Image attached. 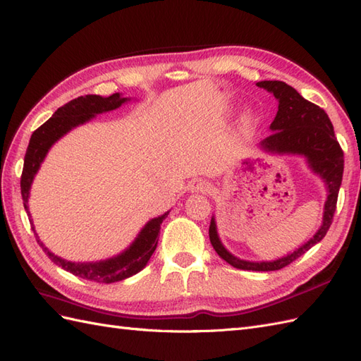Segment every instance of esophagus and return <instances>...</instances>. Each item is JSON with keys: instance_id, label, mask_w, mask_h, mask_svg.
Segmentation results:
<instances>
[{"instance_id": "34e87169", "label": "esophagus", "mask_w": 361, "mask_h": 361, "mask_svg": "<svg viewBox=\"0 0 361 361\" xmlns=\"http://www.w3.org/2000/svg\"><path fill=\"white\" fill-rule=\"evenodd\" d=\"M190 192H207L209 190V183L205 180H193L189 186Z\"/></svg>"}]
</instances>
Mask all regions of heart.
<instances>
[{"mask_svg":"<svg viewBox=\"0 0 361 361\" xmlns=\"http://www.w3.org/2000/svg\"><path fill=\"white\" fill-rule=\"evenodd\" d=\"M252 118H254V110L251 109V107H245L243 110H242V116H240V123L243 127H246V126H250V122L252 121Z\"/></svg>","mask_w":361,"mask_h":361,"instance_id":"obj_1","label":"heart"}]
</instances>
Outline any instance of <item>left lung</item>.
<instances>
[{"mask_svg":"<svg viewBox=\"0 0 361 361\" xmlns=\"http://www.w3.org/2000/svg\"><path fill=\"white\" fill-rule=\"evenodd\" d=\"M257 86L271 92L278 101L276 116L271 123V136L260 142L264 152L276 156H301L307 160L308 168L319 175L326 186V201L324 205L322 224L300 248L284 257L271 262H250L231 254L222 245L214 216L210 222L209 235L214 251L222 260L243 271H278L290 264L302 254L321 242L333 222L336 212L337 195L343 177V151L334 136L333 123L326 113L313 102L307 101L298 94L296 89L286 85L284 81H259Z\"/></svg>","mask_w":361,"mask_h":361,"instance_id":"1","label":"left lung"}]
</instances>
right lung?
<instances>
[{"label": "right lung", "instance_id": "add662e5", "mask_svg": "<svg viewBox=\"0 0 361 361\" xmlns=\"http://www.w3.org/2000/svg\"><path fill=\"white\" fill-rule=\"evenodd\" d=\"M130 101V98H123L122 94H113L110 97H99V95H86L78 97L75 99L69 101L68 104L61 106L54 111L45 123H42L33 135L30 137L28 148L24 159V169L20 175V195H23L24 207L27 214L30 216V224L33 225L32 214L28 210V198H30V189H32V183L35 180V175L37 173L40 164L45 160L49 148L54 143L63 137L66 133L72 128L94 119L99 113L111 111L121 107L123 102ZM169 212L163 213L159 218H154L145 224V226L140 230L137 238L133 240L126 251L111 257V259L99 260V262H86V263H75L68 262L61 257L51 252L44 242L39 239V235L35 231V225L32 226L37 243L42 246L45 254L59 264L61 269H65L75 276L83 278V280L97 281V283H116L122 281L126 278L140 272L143 267L149 262L152 252L156 251L159 243V233L160 225L163 219L166 218Z\"/></svg>", "mask_w": 361, "mask_h": 361}]
</instances>
